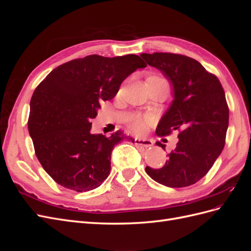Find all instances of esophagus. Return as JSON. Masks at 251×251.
Listing matches in <instances>:
<instances>
[{
    "instance_id": "34e87169",
    "label": "esophagus",
    "mask_w": 251,
    "mask_h": 251,
    "mask_svg": "<svg viewBox=\"0 0 251 251\" xmlns=\"http://www.w3.org/2000/svg\"><path fill=\"white\" fill-rule=\"evenodd\" d=\"M135 143L139 144V146H142L144 148H150L153 146V141L150 139H146V138H135Z\"/></svg>"
}]
</instances>
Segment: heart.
I'll use <instances>...</instances> for the list:
<instances>
[{"instance_id": "obj_1", "label": "heart", "mask_w": 251, "mask_h": 251, "mask_svg": "<svg viewBox=\"0 0 251 251\" xmlns=\"http://www.w3.org/2000/svg\"><path fill=\"white\" fill-rule=\"evenodd\" d=\"M148 121H149V119H148V118L137 117V118H135V119H134L133 124H132V126H133L134 130L141 132V131H143V130H144V127H146Z\"/></svg>"}]
</instances>
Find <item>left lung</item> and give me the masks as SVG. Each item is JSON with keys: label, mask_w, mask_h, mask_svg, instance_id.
I'll list each match as a JSON object with an SVG mask.
<instances>
[{"label": "left lung", "mask_w": 251, "mask_h": 251, "mask_svg": "<svg viewBox=\"0 0 251 251\" xmlns=\"http://www.w3.org/2000/svg\"><path fill=\"white\" fill-rule=\"evenodd\" d=\"M161 71L173 90V100L156 133L177 131L179 141L161 169L147 166L149 176L169 187L192 185L203 178L222 153L228 127L229 110L221 82L196 59L174 53H141ZM165 150V146L157 142Z\"/></svg>", "instance_id": "obj_1"}]
</instances>
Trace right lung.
I'll list each match as a JSON object with an SVG mask.
<instances>
[{
  "label": "right lung",
  "mask_w": 251,
  "mask_h": 251,
  "mask_svg": "<svg viewBox=\"0 0 251 251\" xmlns=\"http://www.w3.org/2000/svg\"><path fill=\"white\" fill-rule=\"evenodd\" d=\"M146 67L135 54H93L58 66L36 87L28 131L37 159L56 183L88 192L108 178L114 147L133 139L121 131L110 137L92 134L91 120L100 102L112 100L128 75Z\"/></svg>",
  "instance_id": "obj_1"
}]
</instances>
